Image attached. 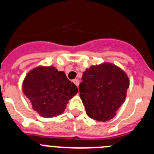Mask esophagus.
<instances>
[{
  "instance_id": "obj_1",
  "label": "esophagus",
  "mask_w": 154,
  "mask_h": 154,
  "mask_svg": "<svg viewBox=\"0 0 154 154\" xmlns=\"http://www.w3.org/2000/svg\"><path fill=\"white\" fill-rule=\"evenodd\" d=\"M73 82H74L76 86H79V79H75L73 80Z\"/></svg>"
}]
</instances>
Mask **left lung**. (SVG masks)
<instances>
[{"label": "left lung", "instance_id": "1", "mask_svg": "<svg viewBox=\"0 0 154 154\" xmlns=\"http://www.w3.org/2000/svg\"><path fill=\"white\" fill-rule=\"evenodd\" d=\"M82 79L79 96L87 115L102 122L113 118L130 85L126 73L112 64L104 63L86 69Z\"/></svg>", "mask_w": 154, "mask_h": 154}]
</instances>
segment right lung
Instances as JSON below:
<instances>
[{
	"label": "right lung",
	"instance_id": "1",
	"mask_svg": "<svg viewBox=\"0 0 154 154\" xmlns=\"http://www.w3.org/2000/svg\"><path fill=\"white\" fill-rule=\"evenodd\" d=\"M78 91L65 72L52 66L35 68L23 82V92L30 99L33 109L45 118L62 114L68 101Z\"/></svg>",
	"mask_w": 154,
	"mask_h": 154
}]
</instances>
